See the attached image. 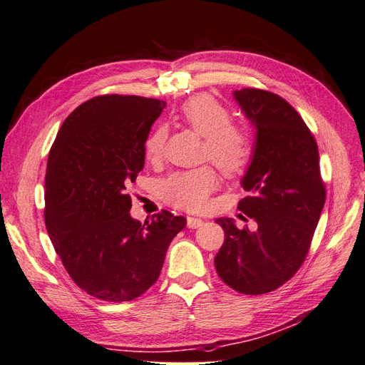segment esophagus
I'll return each instance as SVG.
<instances>
[{"label": "esophagus", "instance_id": "esophagus-1", "mask_svg": "<svg viewBox=\"0 0 365 365\" xmlns=\"http://www.w3.org/2000/svg\"><path fill=\"white\" fill-rule=\"evenodd\" d=\"M204 224V220L200 219V217H187V225H189V228H197L201 227Z\"/></svg>", "mask_w": 365, "mask_h": 365}]
</instances>
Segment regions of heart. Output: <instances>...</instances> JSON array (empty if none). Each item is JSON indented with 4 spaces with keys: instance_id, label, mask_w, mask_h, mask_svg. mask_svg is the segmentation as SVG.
Instances as JSON below:
<instances>
[{
    "instance_id": "heart-1",
    "label": "heart",
    "mask_w": 365,
    "mask_h": 365,
    "mask_svg": "<svg viewBox=\"0 0 365 365\" xmlns=\"http://www.w3.org/2000/svg\"><path fill=\"white\" fill-rule=\"evenodd\" d=\"M187 126L205 138L204 157L213 161L225 175H236L247 168L252 155L251 134L239 125L230 123L231 114L216 98L207 94L192 97L180 113ZM168 130L160 126L145 141V153L150 161L161 157ZM219 185L216 172L204 168L172 173L163 182L165 201L176 208L197 212Z\"/></svg>"
}]
</instances>
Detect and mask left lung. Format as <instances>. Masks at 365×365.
Instances as JSON below:
<instances>
[{"label": "left lung", "mask_w": 365, "mask_h": 365, "mask_svg": "<svg viewBox=\"0 0 365 365\" xmlns=\"http://www.w3.org/2000/svg\"><path fill=\"white\" fill-rule=\"evenodd\" d=\"M242 113L256 129L251 163L240 185L248 195L237 208L257 222L239 230L219 217L225 240L215 267L240 294H267L302 267L326 201L314 135L295 109L277 94L244 88L233 91Z\"/></svg>", "instance_id": "1"}]
</instances>
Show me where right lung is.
<instances>
[{"instance_id": "obj_1", "label": "right lung", "mask_w": 365, "mask_h": 365, "mask_svg": "<svg viewBox=\"0 0 365 365\" xmlns=\"http://www.w3.org/2000/svg\"><path fill=\"white\" fill-rule=\"evenodd\" d=\"M165 102L138 96L91 98L65 118L46 173V227L81 289L129 302L157 282L184 216H130L128 187L145 165V141Z\"/></svg>"}]
</instances>
